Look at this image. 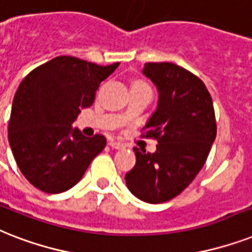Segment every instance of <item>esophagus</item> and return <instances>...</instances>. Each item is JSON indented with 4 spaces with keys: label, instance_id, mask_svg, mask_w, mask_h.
Instances as JSON below:
<instances>
[{
    "label": "esophagus",
    "instance_id": "1",
    "mask_svg": "<svg viewBox=\"0 0 252 252\" xmlns=\"http://www.w3.org/2000/svg\"><path fill=\"white\" fill-rule=\"evenodd\" d=\"M112 148H114V150H121V148H124V144L120 142H116V140H109V143H108Z\"/></svg>",
    "mask_w": 252,
    "mask_h": 252
}]
</instances>
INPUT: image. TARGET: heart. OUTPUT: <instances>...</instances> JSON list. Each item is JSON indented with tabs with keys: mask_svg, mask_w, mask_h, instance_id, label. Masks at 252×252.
I'll return each mask as SVG.
<instances>
[{
	"mask_svg": "<svg viewBox=\"0 0 252 252\" xmlns=\"http://www.w3.org/2000/svg\"><path fill=\"white\" fill-rule=\"evenodd\" d=\"M135 83H142V82H135Z\"/></svg>",
	"mask_w": 252,
	"mask_h": 252,
	"instance_id": "heart-1",
	"label": "heart"
}]
</instances>
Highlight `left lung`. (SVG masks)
I'll list each match as a JSON object with an SVG mask.
<instances>
[{"label":"left lung","mask_w":252,"mask_h":252,"mask_svg":"<svg viewBox=\"0 0 252 252\" xmlns=\"http://www.w3.org/2000/svg\"><path fill=\"white\" fill-rule=\"evenodd\" d=\"M156 86L158 106L144 128L158 139L154 154L134 148L135 166L126 173L128 190L151 204L168 202L196 177L216 139L212 97L198 76L170 62L146 63Z\"/></svg>","instance_id":"obj_1"}]
</instances>
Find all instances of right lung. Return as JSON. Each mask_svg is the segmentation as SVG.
<instances>
[{
    "label": "right lung",
    "instance_id": "add662e5",
    "mask_svg": "<svg viewBox=\"0 0 252 252\" xmlns=\"http://www.w3.org/2000/svg\"><path fill=\"white\" fill-rule=\"evenodd\" d=\"M118 66L60 56L22 80L11 106L9 143L23 176L39 190L60 194L71 189L104 150V136L87 138L71 125Z\"/></svg>",
    "mask_w": 252,
    "mask_h": 252
}]
</instances>
